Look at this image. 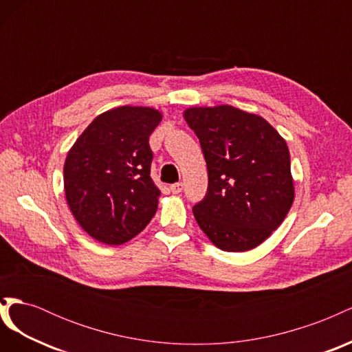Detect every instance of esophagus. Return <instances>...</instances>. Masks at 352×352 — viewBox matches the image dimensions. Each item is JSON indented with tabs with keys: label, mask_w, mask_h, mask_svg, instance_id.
I'll list each match as a JSON object with an SVG mask.
<instances>
[{
	"label": "esophagus",
	"mask_w": 352,
	"mask_h": 352,
	"mask_svg": "<svg viewBox=\"0 0 352 352\" xmlns=\"http://www.w3.org/2000/svg\"><path fill=\"white\" fill-rule=\"evenodd\" d=\"M182 189H184V185L180 184V182H177V184H173L172 186H170V190H172L173 194H180V192H182Z\"/></svg>",
	"instance_id": "1"
}]
</instances>
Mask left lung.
I'll return each instance as SVG.
<instances>
[{"label": "left lung", "mask_w": 352, "mask_h": 352, "mask_svg": "<svg viewBox=\"0 0 352 352\" xmlns=\"http://www.w3.org/2000/svg\"><path fill=\"white\" fill-rule=\"evenodd\" d=\"M208 170L204 199L192 211L217 248L248 251L280 226L294 202L289 150L263 117L232 105L184 113Z\"/></svg>", "instance_id": "left-lung-1"}]
</instances>
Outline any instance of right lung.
Returning <instances> with one entry per match:
<instances>
[{"label":"right lung","mask_w":352,"mask_h":352,"mask_svg":"<svg viewBox=\"0 0 352 352\" xmlns=\"http://www.w3.org/2000/svg\"><path fill=\"white\" fill-rule=\"evenodd\" d=\"M150 107H117L95 117L70 148L65 192L89 236L107 245L131 241L154 217L160 189L151 173L150 135L162 122Z\"/></svg>","instance_id":"add662e5"}]
</instances>
